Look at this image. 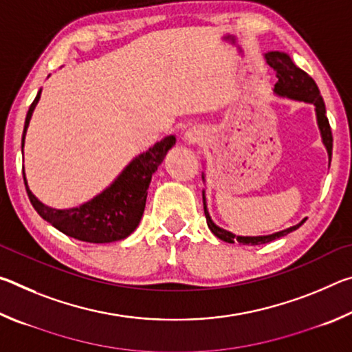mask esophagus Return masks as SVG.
Returning a JSON list of instances; mask_svg holds the SVG:
<instances>
[{
	"label": "esophagus",
	"instance_id": "obj_1",
	"mask_svg": "<svg viewBox=\"0 0 352 352\" xmlns=\"http://www.w3.org/2000/svg\"><path fill=\"white\" fill-rule=\"evenodd\" d=\"M204 138L200 133V130L197 129H189L186 133H184V140H186V142H189V144H194V142H200V140Z\"/></svg>",
	"mask_w": 352,
	"mask_h": 352
}]
</instances>
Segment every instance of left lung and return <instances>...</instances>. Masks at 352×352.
Returning a JSON list of instances; mask_svg holds the SVG:
<instances>
[{"instance_id":"left-lung-1","label":"left lung","mask_w":352,"mask_h":352,"mask_svg":"<svg viewBox=\"0 0 352 352\" xmlns=\"http://www.w3.org/2000/svg\"><path fill=\"white\" fill-rule=\"evenodd\" d=\"M267 63L275 69L276 73V79L278 82L275 83V93L279 94V96H285L290 99H298V100H305V102H311L315 105V111H317V121H318V127L321 132V138H323L324 146L327 148V155H329V162L332 158V130L329 126V119L326 116V107L323 102V98H321L320 90L317 87V83L309 76L306 71H302L296 67V65L292 62V58L284 54V52L279 51H273L265 54ZM204 210H205V216H206V223L210 226V230L212 231L214 236H217L220 241H225L228 243H234V239L242 243V245H261V243H267L272 242L275 239H279L285 234L292 233L296 228L306 222L301 220L300 223L295 226H290V228L279 231V233L270 234V236H256V237H241V236H234L225 231L222 228H219L217 225H214V222L210 217L206 210V201H205V192H204Z\"/></svg>"}]
</instances>
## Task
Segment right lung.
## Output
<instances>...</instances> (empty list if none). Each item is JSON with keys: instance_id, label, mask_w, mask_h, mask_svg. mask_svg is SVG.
<instances>
[{"instance_id": "obj_1", "label": "right lung", "mask_w": 352, "mask_h": 352, "mask_svg": "<svg viewBox=\"0 0 352 352\" xmlns=\"http://www.w3.org/2000/svg\"><path fill=\"white\" fill-rule=\"evenodd\" d=\"M40 93L41 91L37 93L28 110L25 130L21 136V151L25 146V136L32 111L40 99ZM174 144L175 136H166L147 152L138 155L102 194L80 206L71 208V210H52L35 199V195L28 188L25 169H23V180H25L28 197L35 211L46 222L77 241L107 243L126 239L136 230L142 212H144L147 188L151 184L152 174L158 169L166 153Z\"/></svg>"}]
</instances>
